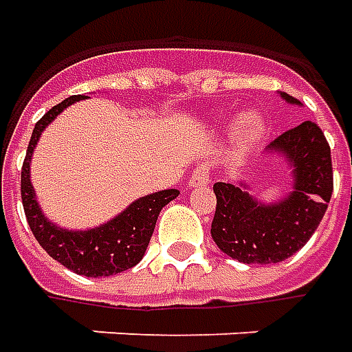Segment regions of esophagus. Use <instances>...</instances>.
Segmentation results:
<instances>
[{"mask_svg":"<svg viewBox=\"0 0 352 352\" xmlns=\"http://www.w3.org/2000/svg\"><path fill=\"white\" fill-rule=\"evenodd\" d=\"M209 178H211V166L209 164H199L195 166L190 176V186H204V184H209Z\"/></svg>","mask_w":352,"mask_h":352,"instance_id":"1","label":"esophagus"}]
</instances>
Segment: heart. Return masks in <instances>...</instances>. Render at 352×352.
<instances>
[{
    "instance_id": "obj_1",
    "label": "heart",
    "mask_w": 352,
    "mask_h": 352,
    "mask_svg": "<svg viewBox=\"0 0 352 352\" xmlns=\"http://www.w3.org/2000/svg\"><path fill=\"white\" fill-rule=\"evenodd\" d=\"M263 129L261 124V118L256 112H246V114L240 116L238 120V135L242 139H254L258 138Z\"/></svg>"
}]
</instances>
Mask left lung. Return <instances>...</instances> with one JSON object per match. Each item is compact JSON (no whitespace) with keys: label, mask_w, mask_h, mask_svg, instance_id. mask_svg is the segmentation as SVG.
Segmentation results:
<instances>
[{"label":"left lung","mask_w":352,"mask_h":352,"mask_svg":"<svg viewBox=\"0 0 352 352\" xmlns=\"http://www.w3.org/2000/svg\"><path fill=\"white\" fill-rule=\"evenodd\" d=\"M287 102L298 104L291 94ZM271 151L283 153L292 166L294 192L277 205L258 204L244 188L217 182L211 236L226 256L242 263H279L312 238L333 192L331 148L316 122H302L273 139Z\"/></svg>","instance_id":"obj_1"}]
</instances>
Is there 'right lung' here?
Listing matches in <instances>:
<instances>
[{
	"instance_id": "1",
	"label": "right lung",
	"mask_w": 352,
	"mask_h": 352,
	"mask_svg": "<svg viewBox=\"0 0 352 352\" xmlns=\"http://www.w3.org/2000/svg\"><path fill=\"white\" fill-rule=\"evenodd\" d=\"M81 98H85L82 94L65 98L63 102L50 108L36 122V126L32 129V138L28 141L27 157L21 168V199H23L25 214H27L32 234L52 258L77 275L108 277V275H116L138 265L147 250L148 240L153 236V230H155L162 207L170 204L172 199H176V195L180 192L164 190V192L145 195L135 204L129 205L114 221L98 228L85 230V232L63 230L60 226L46 221V217L42 214L34 199V190L30 186V176H28L30 155L36 147L42 129L67 106Z\"/></svg>"
}]
</instances>
